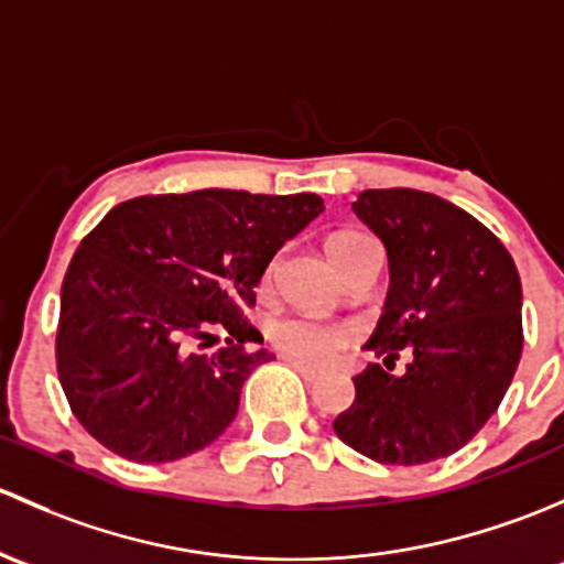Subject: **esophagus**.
<instances>
[{"label": "esophagus", "mask_w": 564, "mask_h": 564, "mask_svg": "<svg viewBox=\"0 0 564 564\" xmlns=\"http://www.w3.org/2000/svg\"><path fill=\"white\" fill-rule=\"evenodd\" d=\"M288 361H290V367H293L295 371H299L301 377H304V380H317V377H323V375H325V369H321V367H312V364L299 361V358H288Z\"/></svg>", "instance_id": "esophagus-1"}]
</instances>
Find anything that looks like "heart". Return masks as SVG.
<instances>
[{
	"instance_id": "heart-1",
	"label": "heart",
	"mask_w": 564,
	"mask_h": 564,
	"mask_svg": "<svg viewBox=\"0 0 564 564\" xmlns=\"http://www.w3.org/2000/svg\"><path fill=\"white\" fill-rule=\"evenodd\" d=\"M367 239L361 234H350V230H341L328 239V254L334 258L339 249L350 247V243ZM269 336L282 352L299 358L306 364H325L328 358H334L341 347L350 341V328L345 325H336L328 321H317V317L306 315H288L280 317L269 325Z\"/></svg>"
}]
</instances>
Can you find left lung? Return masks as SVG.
Returning <instances> with one entry per match:
<instances>
[{
    "instance_id": "obj_1",
    "label": "left lung",
    "mask_w": 564,
    "mask_h": 564,
    "mask_svg": "<svg viewBox=\"0 0 564 564\" xmlns=\"http://www.w3.org/2000/svg\"><path fill=\"white\" fill-rule=\"evenodd\" d=\"M352 212L388 252L386 306L364 345L382 358L339 412L341 443L380 464L437 462L456 454L495 415L516 367L521 280L484 223L421 189H364ZM399 351L409 367L391 372Z\"/></svg>"
}]
</instances>
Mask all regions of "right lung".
Returning a JSON list of instances; mask_svg holds the SVG:
<instances>
[{
  "label": "right lung",
  "mask_w": 564,
  "mask_h": 564,
  "mask_svg": "<svg viewBox=\"0 0 564 564\" xmlns=\"http://www.w3.org/2000/svg\"><path fill=\"white\" fill-rule=\"evenodd\" d=\"M323 197L197 189L119 203L62 282L56 371L80 426L113 454L165 464L212 445L243 380L274 352L241 317L271 258ZM217 329L229 347L200 354Z\"/></svg>",
  "instance_id": "right-lung-1"
}]
</instances>
